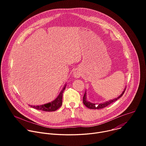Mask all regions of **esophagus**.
<instances>
[{
    "instance_id": "34e87169",
    "label": "esophagus",
    "mask_w": 146,
    "mask_h": 146,
    "mask_svg": "<svg viewBox=\"0 0 146 146\" xmlns=\"http://www.w3.org/2000/svg\"><path fill=\"white\" fill-rule=\"evenodd\" d=\"M73 77L74 78H79L81 76V72L80 70H74L73 72Z\"/></svg>"
}]
</instances>
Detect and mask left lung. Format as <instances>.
<instances>
[{"label": "left lung", "mask_w": 146, "mask_h": 146, "mask_svg": "<svg viewBox=\"0 0 146 146\" xmlns=\"http://www.w3.org/2000/svg\"><path fill=\"white\" fill-rule=\"evenodd\" d=\"M126 90V87L125 88H124L123 92H122V94L118 96L117 98L113 99H111L110 100L103 102V103H92L90 102V101L88 100L87 99V90H86L84 95V97H83V103L84 105H86V106L87 108H88V109H103L104 108H105L106 106H108V105H109L110 104L114 102L115 101H116L117 100H118L119 98H120L123 94L125 91Z\"/></svg>", "instance_id": "8db88e82"}]
</instances>
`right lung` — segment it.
<instances>
[{
    "label": "right lung",
    "mask_w": 146,
    "mask_h": 146,
    "mask_svg": "<svg viewBox=\"0 0 146 146\" xmlns=\"http://www.w3.org/2000/svg\"><path fill=\"white\" fill-rule=\"evenodd\" d=\"M66 86V84L64 86V87L60 91L58 96L51 102L44 104V105H38V106H32L29 105L31 108L36 109L37 110H42L45 111H56L58 109H59L62 105V95H63L64 91L65 90Z\"/></svg>",
    "instance_id": "obj_1"
}]
</instances>
